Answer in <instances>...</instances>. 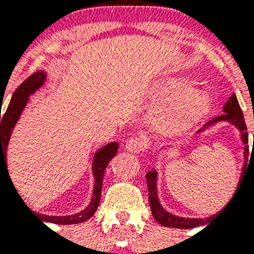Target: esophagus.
<instances>
[{
	"mask_svg": "<svg viewBox=\"0 0 254 254\" xmlns=\"http://www.w3.org/2000/svg\"><path fill=\"white\" fill-rule=\"evenodd\" d=\"M149 146V141L145 135H137V137H131L127 141L125 147L131 153H141L145 151Z\"/></svg>",
	"mask_w": 254,
	"mask_h": 254,
	"instance_id": "esophagus-1",
	"label": "esophagus"
}]
</instances>
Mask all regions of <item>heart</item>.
Listing matches in <instances>:
<instances>
[{
	"instance_id": "obj_1",
	"label": "heart",
	"mask_w": 254,
	"mask_h": 254,
	"mask_svg": "<svg viewBox=\"0 0 254 254\" xmlns=\"http://www.w3.org/2000/svg\"><path fill=\"white\" fill-rule=\"evenodd\" d=\"M161 101L170 104L159 120V127L167 134H181L196 125L211 105L207 92L191 89V83L181 77L167 79L159 85Z\"/></svg>"
}]
</instances>
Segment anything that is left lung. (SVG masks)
Wrapping results in <instances>:
<instances>
[{"instance_id": "1", "label": "left lung", "mask_w": 254, "mask_h": 254, "mask_svg": "<svg viewBox=\"0 0 254 254\" xmlns=\"http://www.w3.org/2000/svg\"><path fill=\"white\" fill-rule=\"evenodd\" d=\"M224 115L219 116L216 119L211 120L209 123H207L204 125L203 129L211 127L212 124L217 123V121H228V123L233 124L235 127L241 131V139L245 145V151H244V158L245 163L243 166V174H241V179H243V175H244V171L248 169V154H249V146L247 145L248 143V131H247V125H245L244 115H243V111H241L240 105H239V101H237L236 95L233 93L229 100L225 103L224 108ZM203 129H200L199 131H201ZM240 179V183H241ZM146 182H147V190H149V203H150L151 213L157 221H158L161 225H165V227H170V228H179V229H189V228H195V227H200V225H205L209 221H212L215 217H217L219 213H215L213 216L205 217V219H186V217H179L175 216V215H171L170 212L165 211L162 208V205L159 204L158 200V193H157V171L153 170V171H149L146 174ZM239 183V186H240ZM208 227V225H207Z\"/></svg>"}]
</instances>
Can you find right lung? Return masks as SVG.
Listing matches in <instances>:
<instances>
[{
    "label": "right lung",
    "instance_id": "add662e5",
    "mask_svg": "<svg viewBox=\"0 0 254 254\" xmlns=\"http://www.w3.org/2000/svg\"><path fill=\"white\" fill-rule=\"evenodd\" d=\"M45 79L46 73L43 71H37L31 76L27 77L14 91L13 97L10 100L9 107H7L5 113L2 116L0 115V169L3 166L6 171H7V169H6V149H7L10 134H11L14 125H15V123L19 119V116H21L22 111H23V108L26 107V104L29 101V96L34 93L38 88L45 83ZM117 149H119V143L111 142L108 143L107 146L101 147L95 154L93 165H92L93 175H95V187H93V195H92L91 203L88 204V207L84 211H81V212L76 213V215H71V216H47V215L35 213L37 217H39L42 221L54 223V224H79V223H83V221L88 220L89 217H92V215L96 212V209L99 207L104 173H105V169H107L109 161L117 153Z\"/></svg>",
    "mask_w": 254,
    "mask_h": 254
}]
</instances>
